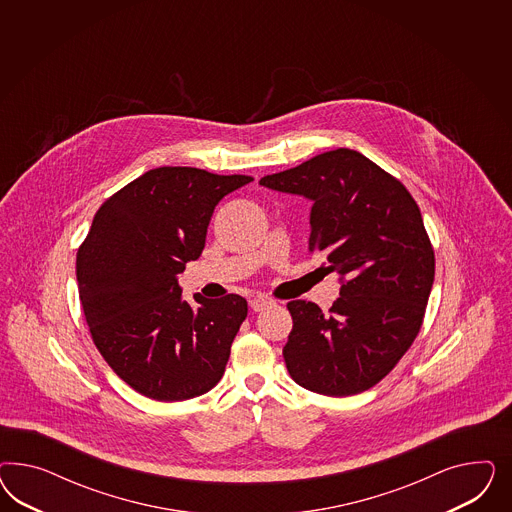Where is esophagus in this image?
I'll list each match as a JSON object with an SVG mask.
<instances>
[{
    "label": "esophagus",
    "mask_w": 512,
    "mask_h": 512,
    "mask_svg": "<svg viewBox=\"0 0 512 512\" xmlns=\"http://www.w3.org/2000/svg\"><path fill=\"white\" fill-rule=\"evenodd\" d=\"M274 302H272V298H268V296L264 295H255L251 300H249V308L253 311H263L268 308V306H272Z\"/></svg>",
    "instance_id": "1"
}]
</instances>
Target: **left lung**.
<instances>
[{
	"instance_id": "left-lung-1",
	"label": "left lung",
	"mask_w": 512,
	"mask_h": 512,
	"mask_svg": "<svg viewBox=\"0 0 512 512\" xmlns=\"http://www.w3.org/2000/svg\"><path fill=\"white\" fill-rule=\"evenodd\" d=\"M259 184L313 202L308 249L340 276L330 310L304 300L287 304V370L300 387L325 396L372 388L417 338L434 283V249L417 202L402 182L349 148Z\"/></svg>"
}]
</instances>
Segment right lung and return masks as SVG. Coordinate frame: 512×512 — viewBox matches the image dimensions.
<instances>
[{"label": "right lung", "mask_w": 512, "mask_h": 512, "mask_svg": "<svg viewBox=\"0 0 512 512\" xmlns=\"http://www.w3.org/2000/svg\"><path fill=\"white\" fill-rule=\"evenodd\" d=\"M253 178L159 167L97 210L77 253L78 295L93 343L142 396L182 402L217 385L248 302L182 298L178 274L201 257L217 202Z\"/></svg>", "instance_id": "add662e5"}]
</instances>
